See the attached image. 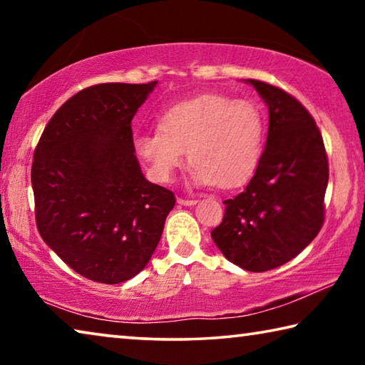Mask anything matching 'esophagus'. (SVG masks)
I'll return each instance as SVG.
<instances>
[{
	"instance_id": "esophagus-1",
	"label": "esophagus",
	"mask_w": 365,
	"mask_h": 365,
	"mask_svg": "<svg viewBox=\"0 0 365 365\" xmlns=\"http://www.w3.org/2000/svg\"><path fill=\"white\" fill-rule=\"evenodd\" d=\"M177 202L178 205H182V206H193L195 205V200H187V197H177Z\"/></svg>"
}]
</instances>
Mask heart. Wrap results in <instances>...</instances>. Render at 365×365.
<instances>
[{
	"instance_id": "obj_1",
	"label": "heart",
	"mask_w": 365,
	"mask_h": 365,
	"mask_svg": "<svg viewBox=\"0 0 365 365\" xmlns=\"http://www.w3.org/2000/svg\"><path fill=\"white\" fill-rule=\"evenodd\" d=\"M264 137L265 119L257 103L205 93L164 110L158 130L138 133L133 146L160 183L172 182L187 151L191 182L233 188L255 174Z\"/></svg>"
}]
</instances>
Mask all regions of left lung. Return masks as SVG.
<instances>
[{"label":"left lung","mask_w":365,"mask_h":365,"mask_svg":"<svg viewBox=\"0 0 365 365\" xmlns=\"http://www.w3.org/2000/svg\"><path fill=\"white\" fill-rule=\"evenodd\" d=\"M248 83L269 108L267 143L246 188L224 201L211 237L235 265L265 272L292 261L322 228L329 159L316 120L294 96L261 80Z\"/></svg>","instance_id":"1"}]
</instances>
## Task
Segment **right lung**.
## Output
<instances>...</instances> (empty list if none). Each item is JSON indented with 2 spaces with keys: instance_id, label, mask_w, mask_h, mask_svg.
Returning <instances> with one entry per match:
<instances>
[{
  "instance_id": "right-lung-1",
  "label": "right lung",
  "mask_w": 365,
  "mask_h": 365,
  "mask_svg": "<svg viewBox=\"0 0 365 365\" xmlns=\"http://www.w3.org/2000/svg\"><path fill=\"white\" fill-rule=\"evenodd\" d=\"M100 83L73 95L43 130L32 163L36 228L77 274L132 279L146 267L175 206L135 156L132 119L156 86Z\"/></svg>"
}]
</instances>
